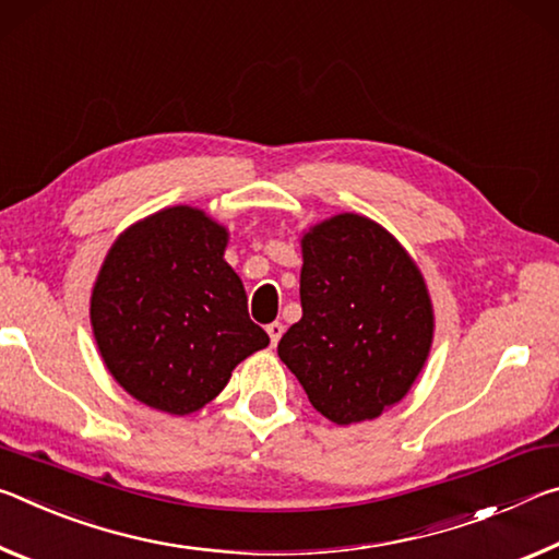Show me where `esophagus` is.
I'll return each mask as SVG.
<instances>
[{"mask_svg":"<svg viewBox=\"0 0 559 559\" xmlns=\"http://www.w3.org/2000/svg\"><path fill=\"white\" fill-rule=\"evenodd\" d=\"M267 334H270V342H272V346H277V342L282 340V334H285V324H282V322H272V324H267Z\"/></svg>","mask_w":559,"mask_h":559,"instance_id":"34e87169","label":"esophagus"}]
</instances>
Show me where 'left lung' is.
<instances>
[{
    "label": "left lung",
    "mask_w": 559,
    "mask_h": 559,
    "mask_svg": "<svg viewBox=\"0 0 559 559\" xmlns=\"http://www.w3.org/2000/svg\"><path fill=\"white\" fill-rule=\"evenodd\" d=\"M301 319L277 354L332 424L379 418L418 379L433 305L406 247L371 217L340 213L301 235Z\"/></svg>",
    "instance_id": "1"
}]
</instances>
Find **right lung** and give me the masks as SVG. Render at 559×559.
<instances>
[{
  "label": "right lung",
  "mask_w": 559,
  "mask_h": 559,
  "mask_svg": "<svg viewBox=\"0 0 559 559\" xmlns=\"http://www.w3.org/2000/svg\"><path fill=\"white\" fill-rule=\"evenodd\" d=\"M225 225L190 205L163 207L116 237L91 292L100 359L135 401L188 416L227 386L270 336L247 314L225 262Z\"/></svg>",
  "instance_id": "1"
}]
</instances>
